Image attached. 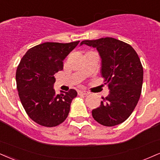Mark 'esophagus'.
<instances>
[{
    "label": "esophagus",
    "instance_id": "1",
    "mask_svg": "<svg viewBox=\"0 0 160 160\" xmlns=\"http://www.w3.org/2000/svg\"><path fill=\"white\" fill-rule=\"evenodd\" d=\"M89 94V92H86V91H79L78 92V95H87Z\"/></svg>",
    "mask_w": 160,
    "mask_h": 160
}]
</instances>
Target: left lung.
Segmentation results:
<instances>
[{
	"instance_id": "1",
	"label": "left lung",
	"mask_w": 160,
	"mask_h": 160,
	"mask_svg": "<svg viewBox=\"0 0 160 160\" xmlns=\"http://www.w3.org/2000/svg\"><path fill=\"white\" fill-rule=\"evenodd\" d=\"M95 48L101 58V75L109 94L102 98L92 116L103 126L112 127L126 121L139 100L143 68L135 50L128 44L111 37L84 40L80 45Z\"/></svg>"
}]
</instances>
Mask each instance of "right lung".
<instances>
[{"label": "right lung", "mask_w": 160, "mask_h": 160, "mask_svg": "<svg viewBox=\"0 0 160 160\" xmlns=\"http://www.w3.org/2000/svg\"><path fill=\"white\" fill-rule=\"evenodd\" d=\"M80 41L45 42L29 49L21 59L15 74L17 89L28 116L37 124L56 127L68 117L74 89L56 94L54 75L63 69V60Z\"/></svg>", "instance_id": "right-lung-1"}]
</instances>
